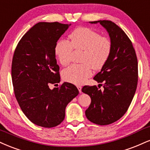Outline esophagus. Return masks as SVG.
<instances>
[{"instance_id": "1", "label": "esophagus", "mask_w": 150, "mask_h": 150, "mask_svg": "<svg viewBox=\"0 0 150 150\" xmlns=\"http://www.w3.org/2000/svg\"><path fill=\"white\" fill-rule=\"evenodd\" d=\"M77 89H78V91L80 93H82V86H77Z\"/></svg>"}]
</instances>
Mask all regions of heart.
<instances>
[{"label":"heart","instance_id":"b5f03b06","mask_svg":"<svg viewBox=\"0 0 150 150\" xmlns=\"http://www.w3.org/2000/svg\"><path fill=\"white\" fill-rule=\"evenodd\" d=\"M69 38L70 42L60 40L56 43L55 55L59 62L66 66L70 63L73 49L83 51L80 59L82 64L71 65L62 72L65 81L82 84L92 75V68L99 70L106 64L112 51V42L108 38L85 27L75 29Z\"/></svg>","mask_w":150,"mask_h":150}]
</instances>
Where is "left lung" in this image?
Instances as JSON below:
<instances>
[{
  "instance_id": "8db88e82",
  "label": "left lung",
  "mask_w": 150,
  "mask_h": 150,
  "mask_svg": "<svg viewBox=\"0 0 150 150\" xmlns=\"http://www.w3.org/2000/svg\"><path fill=\"white\" fill-rule=\"evenodd\" d=\"M89 23H99L107 30L112 51L106 64L93 78L103 82V91L96 86H84L82 89L91 99L85 115L93 123L108 125L120 120L132 101L138 84V60L132 42L120 27L108 20Z\"/></svg>"
}]
</instances>
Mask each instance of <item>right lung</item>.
Instances as JSON below:
<instances>
[{"label": "right lung", "instance_id": "obj_1", "mask_svg": "<svg viewBox=\"0 0 150 150\" xmlns=\"http://www.w3.org/2000/svg\"><path fill=\"white\" fill-rule=\"evenodd\" d=\"M39 22L21 38L12 63L14 91L21 110L30 122L45 128L57 127L65 118L67 105L79 93L70 83L51 89L60 82L54 47L70 26Z\"/></svg>", "mask_w": 150, "mask_h": 150}]
</instances>
